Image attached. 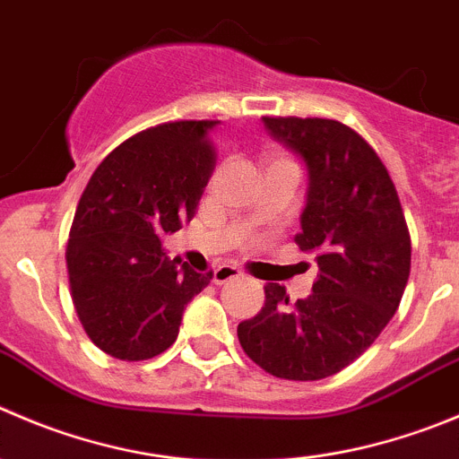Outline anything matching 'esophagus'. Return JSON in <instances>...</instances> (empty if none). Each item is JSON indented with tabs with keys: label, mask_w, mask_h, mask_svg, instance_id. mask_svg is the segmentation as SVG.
I'll list each match as a JSON object with an SVG mask.
<instances>
[{
	"label": "esophagus",
	"mask_w": 459,
	"mask_h": 459,
	"mask_svg": "<svg viewBox=\"0 0 459 459\" xmlns=\"http://www.w3.org/2000/svg\"><path fill=\"white\" fill-rule=\"evenodd\" d=\"M241 274L243 273L237 268V265L222 264V265H218L216 270H213V283H218V286H221V283L232 281V279H238V277H241Z\"/></svg>",
	"instance_id": "esophagus-1"
}]
</instances>
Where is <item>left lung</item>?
<instances>
[{
    "label": "left lung",
    "instance_id": "1",
    "mask_svg": "<svg viewBox=\"0 0 459 459\" xmlns=\"http://www.w3.org/2000/svg\"><path fill=\"white\" fill-rule=\"evenodd\" d=\"M299 152L308 200L299 250L316 252L313 292L292 304L268 281L265 302L237 329L247 358L288 381H320L351 365L399 308L410 277V232L390 173L349 126L320 117H264Z\"/></svg>",
    "mask_w": 459,
    "mask_h": 459
}]
</instances>
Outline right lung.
Returning a JSON list of instances; mask_svg holds the SVG:
<instances>
[{
	"instance_id": "right-lung-1",
	"label": "right lung",
	"mask_w": 459,
	"mask_h": 459,
	"mask_svg": "<svg viewBox=\"0 0 459 459\" xmlns=\"http://www.w3.org/2000/svg\"><path fill=\"white\" fill-rule=\"evenodd\" d=\"M216 121L152 126L96 167L78 200L65 259L87 338L119 360H148L178 338L182 313L213 273H195L160 238L194 218L216 169Z\"/></svg>"
}]
</instances>
